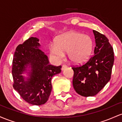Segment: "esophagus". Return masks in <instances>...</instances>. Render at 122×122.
Listing matches in <instances>:
<instances>
[{"instance_id":"obj_1","label":"esophagus","mask_w":122,"mask_h":122,"mask_svg":"<svg viewBox=\"0 0 122 122\" xmlns=\"http://www.w3.org/2000/svg\"><path fill=\"white\" fill-rule=\"evenodd\" d=\"M66 67H67V65H63L62 67H61V70H65Z\"/></svg>"}]
</instances>
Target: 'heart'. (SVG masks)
<instances>
[{
	"instance_id": "obj_1",
	"label": "heart",
	"mask_w": 122,
	"mask_h": 122,
	"mask_svg": "<svg viewBox=\"0 0 122 122\" xmlns=\"http://www.w3.org/2000/svg\"><path fill=\"white\" fill-rule=\"evenodd\" d=\"M92 46V40L88 35L70 31L57 37L55 44L51 46L50 54L57 61H61L64 53L67 52L70 61L79 64L89 57Z\"/></svg>"
}]
</instances>
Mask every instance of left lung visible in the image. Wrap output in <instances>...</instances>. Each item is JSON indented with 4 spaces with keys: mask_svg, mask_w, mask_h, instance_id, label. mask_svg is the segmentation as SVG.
Instances as JSON below:
<instances>
[{
    "mask_svg": "<svg viewBox=\"0 0 122 122\" xmlns=\"http://www.w3.org/2000/svg\"><path fill=\"white\" fill-rule=\"evenodd\" d=\"M93 32L96 42L94 55L83 65L72 67L74 89L84 97L94 96L108 82L114 61V52L108 39L97 31Z\"/></svg>",
    "mask_w": 122,
    "mask_h": 122,
    "instance_id": "8db88e82",
    "label": "left lung"
}]
</instances>
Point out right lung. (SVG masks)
<instances>
[{
    "mask_svg": "<svg viewBox=\"0 0 122 122\" xmlns=\"http://www.w3.org/2000/svg\"><path fill=\"white\" fill-rule=\"evenodd\" d=\"M39 41L32 37L18 46L12 66L13 87L25 102L35 105L47 102L52 91V77L60 73L61 68L49 64L47 56L39 49ZM26 72V78L22 76Z\"/></svg>",
    "mask_w": 122,
    "mask_h": 122,
    "instance_id": "1",
    "label": "right lung"
}]
</instances>
